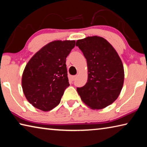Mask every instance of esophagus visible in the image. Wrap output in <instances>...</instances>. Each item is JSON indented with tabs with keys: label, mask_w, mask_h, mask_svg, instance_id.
Here are the masks:
<instances>
[{
	"label": "esophagus",
	"mask_w": 147,
	"mask_h": 147,
	"mask_svg": "<svg viewBox=\"0 0 147 147\" xmlns=\"http://www.w3.org/2000/svg\"><path fill=\"white\" fill-rule=\"evenodd\" d=\"M76 77H77V76H73L71 77V80L73 81H74V80H76Z\"/></svg>",
	"instance_id": "34e87169"
}]
</instances>
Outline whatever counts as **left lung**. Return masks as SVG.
Returning a JSON list of instances; mask_svg holds the SVG:
<instances>
[{"label":"left lung","instance_id":"obj_1","mask_svg":"<svg viewBox=\"0 0 147 147\" xmlns=\"http://www.w3.org/2000/svg\"><path fill=\"white\" fill-rule=\"evenodd\" d=\"M87 60L88 77L77 91L86 105L101 109L112 104L121 93L124 79L123 65L115 49L102 37L89 36L76 41Z\"/></svg>","mask_w":147,"mask_h":147}]
</instances>
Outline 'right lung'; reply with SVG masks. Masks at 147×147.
I'll use <instances>...</instances> for the list:
<instances>
[{
	"label": "right lung",
	"instance_id": "obj_1",
	"mask_svg": "<svg viewBox=\"0 0 147 147\" xmlns=\"http://www.w3.org/2000/svg\"><path fill=\"white\" fill-rule=\"evenodd\" d=\"M74 46V40L50 42L27 63L22 75V88L35 108L48 111L60 102L69 86L66 58Z\"/></svg>",
	"mask_w": 147,
	"mask_h": 147
}]
</instances>
